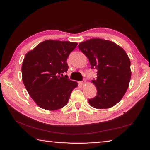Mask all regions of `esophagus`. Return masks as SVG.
Here are the masks:
<instances>
[{
	"label": "esophagus",
	"instance_id": "1",
	"mask_svg": "<svg viewBox=\"0 0 150 150\" xmlns=\"http://www.w3.org/2000/svg\"><path fill=\"white\" fill-rule=\"evenodd\" d=\"M79 84L80 85H85L86 84V81H81V82H79Z\"/></svg>",
	"mask_w": 150,
	"mask_h": 150
}]
</instances>
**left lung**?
Wrapping results in <instances>:
<instances>
[{"label": "left lung", "instance_id": "8db88e82", "mask_svg": "<svg viewBox=\"0 0 150 150\" xmlns=\"http://www.w3.org/2000/svg\"><path fill=\"white\" fill-rule=\"evenodd\" d=\"M78 47L89 60L91 68L98 70L96 79L91 81L97 93L88 103L98 109L112 107L120 102L129 87L130 58L122 47L106 40L90 39Z\"/></svg>", "mask_w": 150, "mask_h": 150}]
</instances>
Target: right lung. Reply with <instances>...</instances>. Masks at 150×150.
<instances>
[{"label": "right lung", "instance_id": "1", "mask_svg": "<svg viewBox=\"0 0 150 150\" xmlns=\"http://www.w3.org/2000/svg\"><path fill=\"white\" fill-rule=\"evenodd\" d=\"M77 43L48 40L25 55L22 81L31 98L40 108L55 110L67 105L77 83L68 79L67 57Z\"/></svg>", "mask_w": 150, "mask_h": 150}]
</instances>
